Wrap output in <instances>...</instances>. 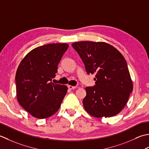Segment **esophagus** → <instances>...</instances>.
<instances>
[{"instance_id": "34e87169", "label": "esophagus", "mask_w": 149, "mask_h": 149, "mask_svg": "<svg viewBox=\"0 0 149 149\" xmlns=\"http://www.w3.org/2000/svg\"><path fill=\"white\" fill-rule=\"evenodd\" d=\"M68 88H69V89H75V88L76 87H76V86H70V85H68Z\"/></svg>"}]
</instances>
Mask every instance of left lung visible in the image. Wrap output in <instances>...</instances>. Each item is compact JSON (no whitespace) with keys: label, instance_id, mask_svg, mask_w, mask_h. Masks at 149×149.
Returning <instances> with one entry per match:
<instances>
[{"label":"left lung","instance_id":"8db88e82","mask_svg":"<svg viewBox=\"0 0 149 149\" xmlns=\"http://www.w3.org/2000/svg\"><path fill=\"white\" fill-rule=\"evenodd\" d=\"M72 46L77 51L88 74H95V86L86 88V111L96 118L118 114L127 104L133 84L125 58L104 42L81 41Z\"/></svg>","mask_w":149,"mask_h":149}]
</instances>
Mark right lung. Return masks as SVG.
Returning <instances> with one entry per match:
<instances>
[{
	"label": "right lung",
	"instance_id": "add662e5",
	"mask_svg": "<svg viewBox=\"0 0 149 149\" xmlns=\"http://www.w3.org/2000/svg\"><path fill=\"white\" fill-rule=\"evenodd\" d=\"M69 45L49 44L35 48L24 56L15 76L17 100L33 117L47 118L60 107L68 87L51 82Z\"/></svg>",
	"mask_w": 149,
	"mask_h": 149
}]
</instances>
